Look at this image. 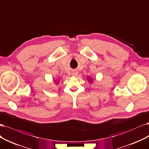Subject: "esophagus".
I'll use <instances>...</instances> for the list:
<instances>
[{"mask_svg":"<svg viewBox=\"0 0 149 149\" xmlns=\"http://www.w3.org/2000/svg\"><path fill=\"white\" fill-rule=\"evenodd\" d=\"M77 74V73H76V72H74V73H73V74Z\"/></svg>","mask_w":149,"mask_h":149,"instance_id":"esophagus-1","label":"esophagus"}]
</instances>
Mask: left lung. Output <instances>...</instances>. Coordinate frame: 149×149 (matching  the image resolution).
I'll return each mask as SVG.
<instances>
[{"mask_svg":"<svg viewBox=\"0 0 149 149\" xmlns=\"http://www.w3.org/2000/svg\"><path fill=\"white\" fill-rule=\"evenodd\" d=\"M88 81H90V82H91L92 80V79L91 78H89V77H88Z\"/></svg>","mask_w":149,"mask_h":149,"instance_id":"8db88e82","label":"left lung"}]
</instances>
